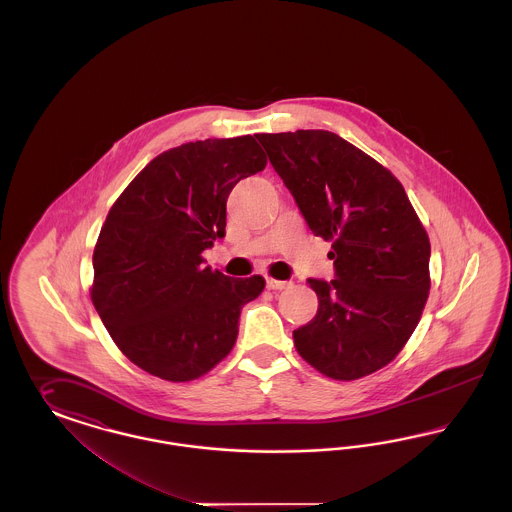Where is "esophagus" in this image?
<instances>
[{"mask_svg": "<svg viewBox=\"0 0 512 512\" xmlns=\"http://www.w3.org/2000/svg\"><path fill=\"white\" fill-rule=\"evenodd\" d=\"M292 284L284 282V280H274V278H267L268 290H288Z\"/></svg>", "mask_w": 512, "mask_h": 512, "instance_id": "1", "label": "esophagus"}]
</instances>
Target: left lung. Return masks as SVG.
Listing matches in <instances>:
<instances>
[{
  "label": "left lung",
  "mask_w": 512,
  "mask_h": 512,
  "mask_svg": "<svg viewBox=\"0 0 512 512\" xmlns=\"http://www.w3.org/2000/svg\"><path fill=\"white\" fill-rule=\"evenodd\" d=\"M336 280H309L317 317L293 330L297 353L334 380L368 376L399 355L430 293V240L384 165L328 130L257 134Z\"/></svg>",
  "instance_id": "8db88e82"
}]
</instances>
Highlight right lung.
Listing matches in <instances>:
<instances>
[{
	"mask_svg": "<svg viewBox=\"0 0 512 512\" xmlns=\"http://www.w3.org/2000/svg\"><path fill=\"white\" fill-rule=\"evenodd\" d=\"M267 167L253 136L157 155L119 195L94 247L92 303L122 353L167 382H190L232 351L263 276L230 278L201 253L224 238L232 188Z\"/></svg>",
	"mask_w": 512,
	"mask_h": 512,
	"instance_id": "1",
	"label": "right lung"
}]
</instances>
